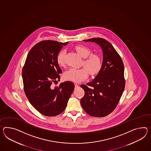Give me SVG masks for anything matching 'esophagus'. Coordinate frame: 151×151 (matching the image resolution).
Wrapping results in <instances>:
<instances>
[{
    "label": "esophagus",
    "mask_w": 151,
    "mask_h": 151,
    "mask_svg": "<svg viewBox=\"0 0 151 151\" xmlns=\"http://www.w3.org/2000/svg\"><path fill=\"white\" fill-rule=\"evenodd\" d=\"M74 84H75V87H78V85L77 84V83H75Z\"/></svg>",
    "instance_id": "34e87169"
}]
</instances>
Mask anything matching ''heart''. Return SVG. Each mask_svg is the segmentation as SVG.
Returning <instances> with one entry per match:
<instances>
[{"label":"heart","mask_w":151,"mask_h":151,"mask_svg":"<svg viewBox=\"0 0 151 151\" xmlns=\"http://www.w3.org/2000/svg\"><path fill=\"white\" fill-rule=\"evenodd\" d=\"M75 49L77 53L84 58L82 64L85 68L69 69L64 73V78L75 82H79L87 79L89 73L92 76L98 74L102 67V62L99 55L92 53L91 50L84 45L76 46ZM64 54L65 51L62 50L59 52L57 56V62L60 66L64 65Z\"/></svg>","instance_id":"b5f03b06"}]
</instances>
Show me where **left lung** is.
Here are the masks:
<instances>
[{"label": "left lung", "instance_id": "obj_1", "mask_svg": "<svg viewBox=\"0 0 151 151\" xmlns=\"http://www.w3.org/2000/svg\"><path fill=\"white\" fill-rule=\"evenodd\" d=\"M83 41L99 45L103 50V60L101 69L94 79L80 86L85 92L81 106L89 115L103 117L114 110L124 91V64L117 52L106 40L99 37Z\"/></svg>", "mask_w": 151, "mask_h": 151}]
</instances>
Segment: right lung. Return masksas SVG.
<instances>
[{"label":"right lung","instance_id":"1","mask_svg":"<svg viewBox=\"0 0 151 151\" xmlns=\"http://www.w3.org/2000/svg\"><path fill=\"white\" fill-rule=\"evenodd\" d=\"M56 41H42L29 52L22 69L24 91L31 105L46 116H55L65 110L75 85L66 81L53 88L62 73L56 58L63 46Z\"/></svg>","mask_w":151,"mask_h":151}]
</instances>
